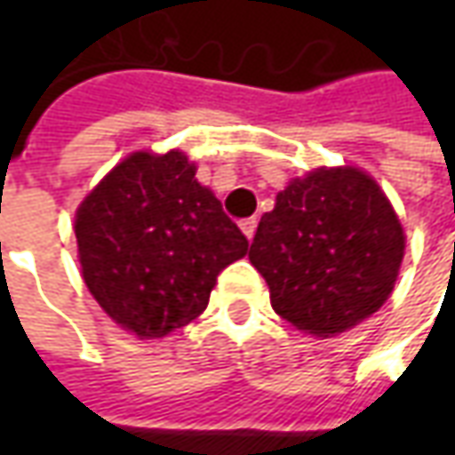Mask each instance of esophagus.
<instances>
[{
    "instance_id": "1",
    "label": "esophagus",
    "mask_w": 455,
    "mask_h": 455,
    "mask_svg": "<svg viewBox=\"0 0 455 455\" xmlns=\"http://www.w3.org/2000/svg\"><path fill=\"white\" fill-rule=\"evenodd\" d=\"M255 228H258V220H255V218H248V220H243V222H240V230H243V235L248 237V240H253Z\"/></svg>"
}]
</instances>
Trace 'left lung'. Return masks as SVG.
<instances>
[{
    "label": "left lung",
    "instance_id": "8db88e82",
    "mask_svg": "<svg viewBox=\"0 0 455 455\" xmlns=\"http://www.w3.org/2000/svg\"><path fill=\"white\" fill-rule=\"evenodd\" d=\"M403 253L405 233L379 184L355 166H322L278 192L248 258L281 319L334 337L390 299Z\"/></svg>",
    "mask_w": 455,
    "mask_h": 455
}]
</instances>
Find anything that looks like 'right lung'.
Returning <instances> with one entry per match:
<instances>
[{"mask_svg": "<svg viewBox=\"0 0 455 455\" xmlns=\"http://www.w3.org/2000/svg\"><path fill=\"white\" fill-rule=\"evenodd\" d=\"M195 172L182 151H136L76 212L85 286L141 339L197 319L220 271L248 255V237Z\"/></svg>", "mask_w": 455, "mask_h": 455, "instance_id": "right-lung-1", "label": "right lung"}]
</instances>
